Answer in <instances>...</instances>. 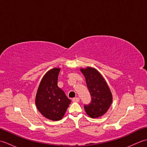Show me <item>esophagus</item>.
I'll use <instances>...</instances> for the list:
<instances>
[{"mask_svg":"<svg viewBox=\"0 0 147 147\" xmlns=\"http://www.w3.org/2000/svg\"><path fill=\"white\" fill-rule=\"evenodd\" d=\"M72 101L74 102H78L80 101V98L78 97H75L72 99Z\"/></svg>","mask_w":147,"mask_h":147,"instance_id":"obj_1","label":"esophagus"}]
</instances>
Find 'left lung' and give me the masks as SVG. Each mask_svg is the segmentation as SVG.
Instances as JSON below:
<instances>
[{
  "instance_id": "obj_1",
  "label": "left lung",
  "mask_w": 147,
  "mask_h": 147,
  "mask_svg": "<svg viewBox=\"0 0 147 147\" xmlns=\"http://www.w3.org/2000/svg\"><path fill=\"white\" fill-rule=\"evenodd\" d=\"M80 71L85 78L86 85L92 96L91 103L84 106L86 113L92 118L102 116L112 104L111 90L104 77L96 69L87 67L81 68Z\"/></svg>"
}]
</instances>
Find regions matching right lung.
Returning <instances> with one entry per match:
<instances>
[{
    "label": "right lung",
    "mask_w": 147,
    "mask_h": 147,
    "mask_svg": "<svg viewBox=\"0 0 147 147\" xmlns=\"http://www.w3.org/2000/svg\"><path fill=\"white\" fill-rule=\"evenodd\" d=\"M61 68L54 67L46 73L37 90L35 104L43 116L52 121H59L64 117L71 100L57 86Z\"/></svg>",
    "instance_id": "obj_1"
}]
</instances>
